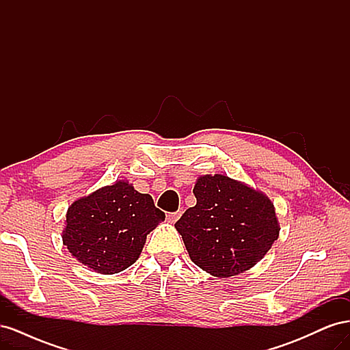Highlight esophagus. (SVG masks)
I'll return each mask as SVG.
<instances>
[{
    "mask_svg": "<svg viewBox=\"0 0 350 350\" xmlns=\"http://www.w3.org/2000/svg\"><path fill=\"white\" fill-rule=\"evenodd\" d=\"M179 216H181V211H171V213L166 215V219L169 221H172V224H175V221L179 219Z\"/></svg>",
    "mask_w": 350,
    "mask_h": 350,
    "instance_id": "34e87169",
    "label": "esophagus"
}]
</instances>
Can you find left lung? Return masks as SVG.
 <instances>
[{"label":"left lung","instance_id":"1","mask_svg":"<svg viewBox=\"0 0 350 350\" xmlns=\"http://www.w3.org/2000/svg\"><path fill=\"white\" fill-rule=\"evenodd\" d=\"M197 204L175 228L196 266L217 278L251 269L279 237L271 201L225 175L200 176L193 189Z\"/></svg>","mask_w":350,"mask_h":350}]
</instances>
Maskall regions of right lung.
I'll use <instances>...</instances> for the list:
<instances>
[{"label":"right lung","instance_id":"1","mask_svg":"<svg viewBox=\"0 0 350 350\" xmlns=\"http://www.w3.org/2000/svg\"><path fill=\"white\" fill-rule=\"evenodd\" d=\"M165 220L149 194L125 181L103 187L68 207L62 242L96 273H120L135 262L147 235Z\"/></svg>","mask_w":350,"mask_h":350}]
</instances>
